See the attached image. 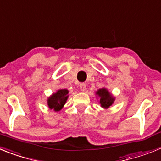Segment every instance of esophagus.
Here are the masks:
<instances>
[{"label":"esophagus","instance_id":"1","mask_svg":"<svg viewBox=\"0 0 161 161\" xmlns=\"http://www.w3.org/2000/svg\"><path fill=\"white\" fill-rule=\"evenodd\" d=\"M80 90L81 91H85V89H86V84L85 83H81L80 85Z\"/></svg>","mask_w":161,"mask_h":161}]
</instances>
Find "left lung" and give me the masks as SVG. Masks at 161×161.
Wrapping results in <instances>:
<instances>
[{
  "label": "left lung",
  "instance_id": "8db88e82",
  "mask_svg": "<svg viewBox=\"0 0 161 161\" xmlns=\"http://www.w3.org/2000/svg\"><path fill=\"white\" fill-rule=\"evenodd\" d=\"M96 94L100 97L99 103L101 104V106L104 109H107L114 102V97L112 96V94L109 93L107 89L102 88V89H98L96 92Z\"/></svg>",
  "mask_w": 161,
  "mask_h": 161
}]
</instances>
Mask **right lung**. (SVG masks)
Listing matches in <instances>:
<instances>
[{
  "label": "right lung",
  "mask_w": 161,
  "mask_h": 161,
  "mask_svg": "<svg viewBox=\"0 0 161 161\" xmlns=\"http://www.w3.org/2000/svg\"><path fill=\"white\" fill-rule=\"evenodd\" d=\"M68 97V89H59L56 93H53L50 97H48V107L51 109H53L55 111H59L66 103Z\"/></svg>",
  "instance_id": "right-lung-1"
}]
</instances>
